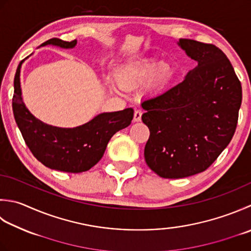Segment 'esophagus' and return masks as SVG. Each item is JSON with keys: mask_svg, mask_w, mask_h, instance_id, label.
<instances>
[{"mask_svg": "<svg viewBox=\"0 0 251 251\" xmlns=\"http://www.w3.org/2000/svg\"><path fill=\"white\" fill-rule=\"evenodd\" d=\"M141 115L142 111L141 110H136L134 113V121L135 122H140L141 121Z\"/></svg>", "mask_w": 251, "mask_h": 251, "instance_id": "esophagus-1", "label": "esophagus"}]
</instances>
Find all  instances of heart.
I'll list each match as a JSON object with an SVG mask.
<instances>
[{
    "mask_svg": "<svg viewBox=\"0 0 251 251\" xmlns=\"http://www.w3.org/2000/svg\"><path fill=\"white\" fill-rule=\"evenodd\" d=\"M169 74V66L165 63L148 62L140 66L121 68L116 74V78L122 87L131 88L141 85L156 76L166 78Z\"/></svg>",
    "mask_w": 251,
    "mask_h": 251,
    "instance_id": "obj_1",
    "label": "heart"
}]
</instances>
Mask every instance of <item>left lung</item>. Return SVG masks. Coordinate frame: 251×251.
I'll return each mask as SVG.
<instances>
[{
    "mask_svg": "<svg viewBox=\"0 0 251 251\" xmlns=\"http://www.w3.org/2000/svg\"><path fill=\"white\" fill-rule=\"evenodd\" d=\"M198 65L185 79L141 103L150 130L145 147L149 168L163 178L201 173L232 140L242 104V83L214 44L180 39Z\"/></svg>",
    "mask_w": 251,
    "mask_h": 251,
    "instance_id": "8db88e82",
    "label": "left lung"
}]
</instances>
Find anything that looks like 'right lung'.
Masks as SVG:
<instances>
[{
  "label": "right lung",
  "mask_w": 251,
  "mask_h": 251,
  "mask_svg": "<svg viewBox=\"0 0 251 251\" xmlns=\"http://www.w3.org/2000/svg\"><path fill=\"white\" fill-rule=\"evenodd\" d=\"M77 40L63 41L52 38L42 43L70 49ZM24 61V60H23ZM19 63L14 78L13 112L23 138L34 158L52 170L66 173H81L95 166L104 154L112 136L130 125L134 110L102 113L87 124L76 128H60L44 124L36 119L22 100Z\"/></svg>",
  "instance_id": "add662e5"
}]
</instances>
